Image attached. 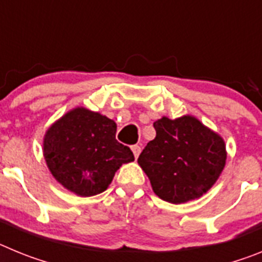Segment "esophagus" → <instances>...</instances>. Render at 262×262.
<instances>
[{"label": "esophagus", "mask_w": 262, "mask_h": 262, "mask_svg": "<svg viewBox=\"0 0 262 262\" xmlns=\"http://www.w3.org/2000/svg\"><path fill=\"white\" fill-rule=\"evenodd\" d=\"M131 151H133L134 156L138 159V156L140 155V152H142V148L139 147V145H133V147H131Z\"/></svg>", "instance_id": "34e87169"}]
</instances>
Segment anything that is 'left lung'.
I'll return each mask as SVG.
<instances>
[{"label": "left lung", "instance_id": "1", "mask_svg": "<svg viewBox=\"0 0 262 262\" xmlns=\"http://www.w3.org/2000/svg\"><path fill=\"white\" fill-rule=\"evenodd\" d=\"M156 138L148 143L138 164L155 194L180 205L207 193L226 166L223 138L193 115L154 123Z\"/></svg>", "mask_w": 262, "mask_h": 262}]
</instances>
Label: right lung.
Instances as JSON below:
<instances>
[{
  "mask_svg": "<svg viewBox=\"0 0 262 262\" xmlns=\"http://www.w3.org/2000/svg\"><path fill=\"white\" fill-rule=\"evenodd\" d=\"M117 124L105 115L75 107L46 131L43 155L51 174L80 196L102 193L122 164L135 160L115 139Z\"/></svg>",
  "mask_w": 262,
  "mask_h": 262,
  "instance_id": "right-lung-1",
  "label": "right lung"
}]
</instances>
